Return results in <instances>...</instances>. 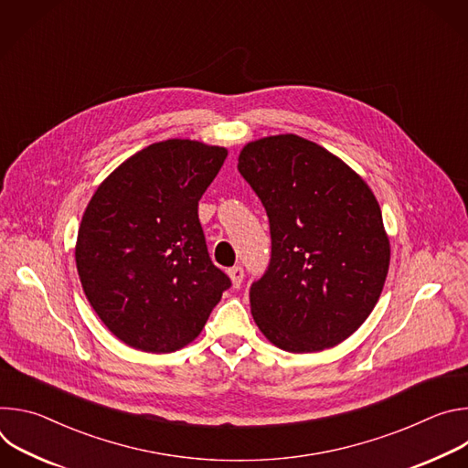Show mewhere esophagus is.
I'll list each match as a JSON object with an SVG mask.
<instances>
[{"label":"esophagus","mask_w":468,"mask_h":468,"mask_svg":"<svg viewBox=\"0 0 468 468\" xmlns=\"http://www.w3.org/2000/svg\"><path fill=\"white\" fill-rule=\"evenodd\" d=\"M228 274H229V278H231L233 287H235V289H240L242 280H244V271L240 269V266H233V269L228 271Z\"/></svg>","instance_id":"1"}]
</instances>
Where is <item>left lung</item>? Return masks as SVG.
<instances>
[{
	"mask_svg": "<svg viewBox=\"0 0 468 468\" xmlns=\"http://www.w3.org/2000/svg\"><path fill=\"white\" fill-rule=\"evenodd\" d=\"M271 222L272 255L250 287L262 335L292 354L337 346L368 318L390 246L368 185L298 135L250 143L237 165Z\"/></svg>",
	"mask_w": 468,
	"mask_h": 468,
	"instance_id": "obj_1",
	"label": "left lung"
}]
</instances>
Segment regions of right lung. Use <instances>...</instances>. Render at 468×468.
Listing matches in <instances>:
<instances>
[{
    "label": "right lung",
    "mask_w": 468,
    "mask_h": 468,
    "mask_svg": "<svg viewBox=\"0 0 468 468\" xmlns=\"http://www.w3.org/2000/svg\"><path fill=\"white\" fill-rule=\"evenodd\" d=\"M228 150L155 143L123 161L94 192L76 244L78 274L114 337L154 354L202 333L229 278L213 264L197 202Z\"/></svg>",
    "instance_id": "add662e5"
}]
</instances>
